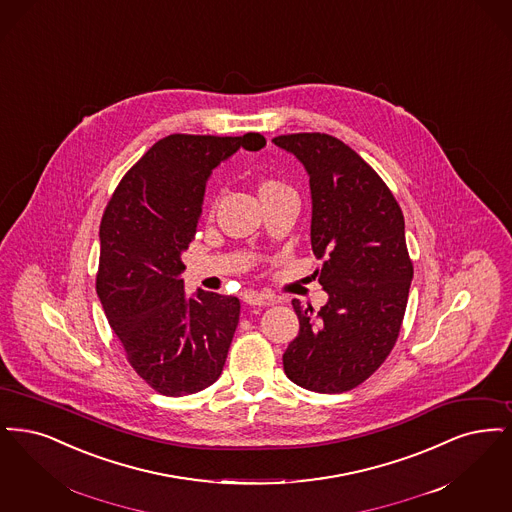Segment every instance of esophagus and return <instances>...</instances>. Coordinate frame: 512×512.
Masks as SVG:
<instances>
[{
	"label": "esophagus",
	"instance_id": "obj_1",
	"mask_svg": "<svg viewBox=\"0 0 512 512\" xmlns=\"http://www.w3.org/2000/svg\"><path fill=\"white\" fill-rule=\"evenodd\" d=\"M243 300L248 306H260V308H266L273 304V298H269L267 294H260V292H246Z\"/></svg>",
	"mask_w": 512,
	"mask_h": 512
}]
</instances>
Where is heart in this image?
I'll return each instance as SVG.
<instances>
[{
  "instance_id": "heart-1",
  "label": "heart",
  "mask_w": 512,
  "mask_h": 512,
  "mask_svg": "<svg viewBox=\"0 0 512 512\" xmlns=\"http://www.w3.org/2000/svg\"><path fill=\"white\" fill-rule=\"evenodd\" d=\"M289 185H285L283 181H277V179H262L258 183V195L260 199H269V197H277V195H283V193H289Z\"/></svg>"
}]
</instances>
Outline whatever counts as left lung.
I'll list each match as a JSON object with an SVG mask.
<instances>
[{
	"label": "left lung",
	"instance_id": "8db88e82",
	"mask_svg": "<svg viewBox=\"0 0 512 512\" xmlns=\"http://www.w3.org/2000/svg\"><path fill=\"white\" fill-rule=\"evenodd\" d=\"M310 176L312 250L323 258L319 312L292 300L300 333L283 354L287 377L340 394L371 377L400 334L413 279L400 204L377 172L327 134L279 135Z\"/></svg>",
	"mask_w": 512,
	"mask_h": 512
}]
</instances>
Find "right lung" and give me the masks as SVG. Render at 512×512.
<instances>
[{"mask_svg": "<svg viewBox=\"0 0 512 512\" xmlns=\"http://www.w3.org/2000/svg\"><path fill=\"white\" fill-rule=\"evenodd\" d=\"M260 134H174L156 141L116 187L99 227L97 296L135 373L162 396H189L222 375L241 302L183 289L206 181Z\"/></svg>", "mask_w": 512, "mask_h": 512, "instance_id": "1", "label": "right lung"}]
</instances>
